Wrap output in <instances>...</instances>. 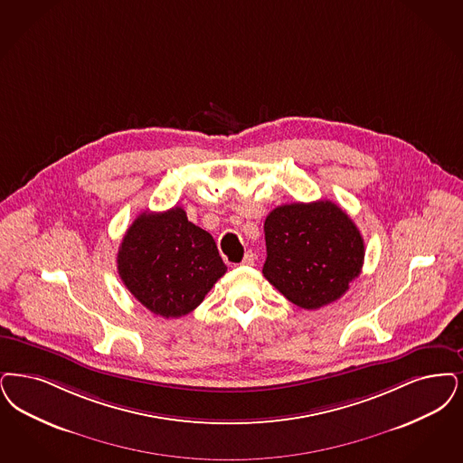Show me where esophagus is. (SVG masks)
Segmentation results:
<instances>
[{"label": "esophagus", "instance_id": "1", "mask_svg": "<svg viewBox=\"0 0 463 463\" xmlns=\"http://www.w3.org/2000/svg\"><path fill=\"white\" fill-rule=\"evenodd\" d=\"M255 260H257V255L253 253V251H246V255H244V259H242V265H253L255 263Z\"/></svg>", "mask_w": 463, "mask_h": 463}]
</instances>
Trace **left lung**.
Returning <instances> with one entry per match:
<instances>
[{"instance_id": "1", "label": "left lung", "mask_w": 463, "mask_h": 463, "mask_svg": "<svg viewBox=\"0 0 463 463\" xmlns=\"http://www.w3.org/2000/svg\"><path fill=\"white\" fill-rule=\"evenodd\" d=\"M263 276L299 308L317 310L343 297L360 276L364 238L329 200L280 204L263 223Z\"/></svg>"}]
</instances>
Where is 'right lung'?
<instances>
[{"mask_svg":"<svg viewBox=\"0 0 463 463\" xmlns=\"http://www.w3.org/2000/svg\"><path fill=\"white\" fill-rule=\"evenodd\" d=\"M117 269L132 297L164 318L193 312L227 270L212 234L181 206L143 212L120 242Z\"/></svg>","mask_w":463,"mask_h":463,"instance_id":"1","label":"right lung"}]
</instances>
